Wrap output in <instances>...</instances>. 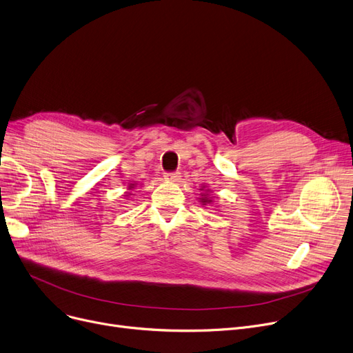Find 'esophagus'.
<instances>
[{
    "instance_id": "1",
    "label": "esophagus",
    "mask_w": 353,
    "mask_h": 353,
    "mask_svg": "<svg viewBox=\"0 0 353 353\" xmlns=\"http://www.w3.org/2000/svg\"><path fill=\"white\" fill-rule=\"evenodd\" d=\"M179 177H180V173H179V172H172V173H165V174H164V179H165V180H172V181L179 180Z\"/></svg>"
}]
</instances>
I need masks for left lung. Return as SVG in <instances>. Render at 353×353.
I'll list each match as a JSON object with an SVG mask.
<instances>
[{
  "label": "left lung",
  "mask_w": 353,
  "mask_h": 353,
  "mask_svg": "<svg viewBox=\"0 0 353 353\" xmlns=\"http://www.w3.org/2000/svg\"><path fill=\"white\" fill-rule=\"evenodd\" d=\"M202 196H203V197H202V203H203V205H206V203H210V202H212L209 197H206V194H202Z\"/></svg>",
  "instance_id": "left-lung-1"
}]
</instances>
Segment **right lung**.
I'll return each mask as SVG.
<instances>
[{
  "instance_id": "obj_1",
  "label": "right lung",
  "mask_w": 353,
  "mask_h": 353,
  "mask_svg": "<svg viewBox=\"0 0 353 353\" xmlns=\"http://www.w3.org/2000/svg\"><path fill=\"white\" fill-rule=\"evenodd\" d=\"M132 188H134V185H131V186H130V189H132Z\"/></svg>"
}]
</instances>
